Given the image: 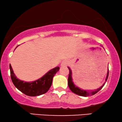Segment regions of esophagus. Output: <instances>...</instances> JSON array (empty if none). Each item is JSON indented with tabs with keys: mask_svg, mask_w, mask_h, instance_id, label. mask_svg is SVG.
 Instances as JSON below:
<instances>
[{
	"mask_svg": "<svg viewBox=\"0 0 122 122\" xmlns=\"http://www.w3.org/2000/svg\"><path fill=\"white\" fill-rule=\"evenodd\" d=\"M67 64H68V62H67V61H62V63H61V65L62 66H66L67 65Z\"/></svg>",
	"mask_w": 122,
	"mask_h": 122,
	"instance_id": "1",
	"label": "esophagus"
}]
</instances>
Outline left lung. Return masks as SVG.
Segmentation results:
<instances>
[{
	"label": "left lung",
	"mask_w": 122,
	"mask_h": 122,
	"mask_svg": "<svg viewBox=\"0 0 122 122\" xmlns=\"http://www.w3.org/2000/svg\"><path fill=\"white\" fill-rule=\"evenodd\" d=\"M68 67L69 70V77H68V86L69 89H70V90L74 93L76 94H77L78 95H80V96H83V97H88V96H90V95H94L95 94H96L97 93H98L99 90L102 89V87H103V86L105 85L106 82L105 83H103V85L101 86V87H99V89H97V90H94L93 91L91 90H82V89H81L80 88L77 87L74 84V83L72 81V72H71V70L69 67ZM108 71H107V76H106V81L107 80L108 78Z\"/></svg>",
	"instance_id": "1"
}]
</instances>
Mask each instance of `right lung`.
Returning <instances> with one entry per match:
<instances>
[{
    "mask_svg": "<svg viewBox=\"0 0 122 122\" xmlns=\"http://www.w3.org/2000/svg\"><path fill=\"white\" fill-rule=\"evenodd\" d=\"M10 73L12 81L16 87L24 93L30 97H36L46 93L52 83L53 78L60 69L57 66L49 70L43 77L33 82H24L17 78L13 71L11 65H10Z\"/></svg>",
    "mask_w": 122,
    "mask_h": 122,
    "instance_id": "1",
    "label": "right lung"
}]
</instances>
